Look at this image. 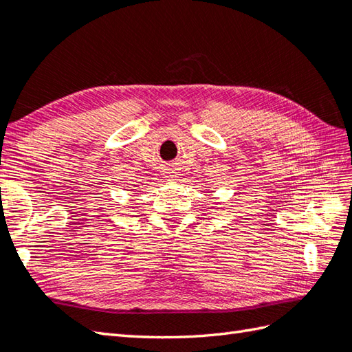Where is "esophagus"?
I'll use <instances>...</instances> for the list:
<instances>
[{"label": "esophagus", "mask_w": 352, "mask_h": 352, "mask_svg": "<svg viewBox=\"0 0 352 352\" xmlns=\"http://www.w3.org/2000/svg\"><path fill=\"white\" fill-rule=\"evenodd\" d=\"M168 174H169V172H168ZM168 177H169V178H174L175 175H172V172H170V175H168Z\"/></svg>", "instance_id": "1"}]
</instances>
